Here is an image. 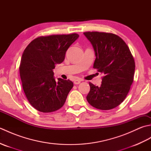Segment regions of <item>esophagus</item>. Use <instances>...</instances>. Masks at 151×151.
<instances>
[{
  "instance_id": "obj_1",
  "label": "esophagus",
  "mask_w": 151,
  "mask_h": 151,
  "mask_svg": "<svg viewBox=\"0 0 151 151\" xmlns=\"http://www.w3.org/2000/svg\"><path fill=\"white\" fill-rule=\"evenodd\" d=\"M81 81H82V80H81V79H76V80H75V81H74V84H79L80 83H81Z\"/></svg>"
}]
</instances>
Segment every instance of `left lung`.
<instances>
[{
  "instance_id": "1",
  "label": "left lung",
  "mask_w": 151,
  "mask_h": 151,
  "mask_svg": "<svg viewBox=\"0 0 151 151\" xmlns=\"http://www.w3.org/2000/svg\"><path fill=\"white\" fill-rule=\"evenodd\" d=\"M96 58L93 68L104 74L100 87L89 82L86 97L92 106L108 110L119 105L126 98L134 81L135 62L126 43L111 33L86 32Z\"/></svg>"
}]
</instances>
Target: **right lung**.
Here are the masks:
<instances>
[{
	"label": "right lung",
	"mask_w": 151,
	"mask_h": 151,
	"mask_svg": "<svg viewBox=\"0 0 151 151\" xmlns=\"http://www.w3.org/2000/svg\"><path fill=\"white\" fill-rule=\"evenodd\" d=\"M79 35H50L38 37L28 44L21 57L19 73L28 102L37 110L49 113L62 108L73 83L55 81L53 69L63 62L67 50Z\"/></svg>",
	"instance_id": "obj_1"
}]
</instances>
